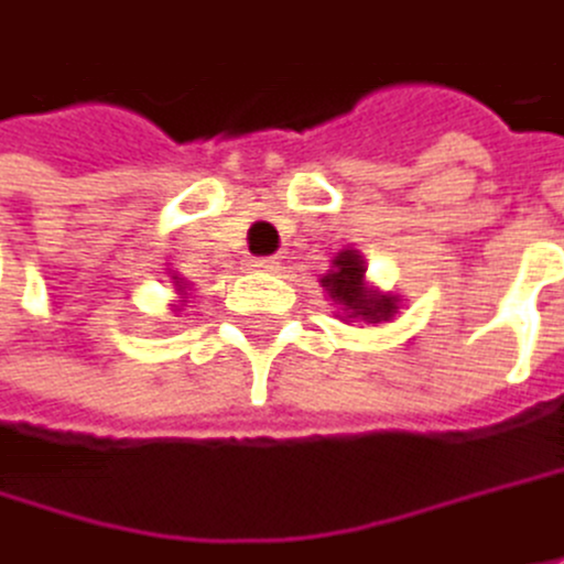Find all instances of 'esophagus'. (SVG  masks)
Instances as JSON below:
<instances>
[{
    "mask_svg": "<svg viewBox=\"0 0 564 564\" xmlns=\"http://www.w3.org/2000/svg\"><path fill=\"white\" fill-rule=\"evenodd\" d=\"M251 268H258V271H274V268H278V261H274V258H254V261H251Z\"/></svg>",
    "mask_w": 564,
    "mask_h": 564,
    "instance_id": "34e87169",
    "label": "esophagus"
}]
</instances>
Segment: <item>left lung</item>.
<instances>
[{"instance_id": "1", "label": "left lung", "mask_w": 564, "mask_h": 564, "mask_svg": "<svg viewBox=\"0 0 564 564\" xmlns=\"http://www.w3.org/2000/svg\"><path fill=\"white\" fill-rule=\"evenodd\" d=\"M365 258L358 251H338L333 261V271L323 278V286L329 290L335 303L348 313V319H368L381 323L397 313V296H384L365 286Z\"/></svg>"}]
</instances>
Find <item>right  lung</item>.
<instances>
[{"label": "right lung", "instance_id": "1", "mask_svg": "<svg viewBox=\"0 0 564 564\" xmlns=\"http://www.w3.org/2000/svg\"><path fill=\"white\" fill-rule=\"evenodd\" d=\"M174 281H177V278H174Z\"/></svg>", "mask_w": 564, "mask_h": 564}]
</instances>
